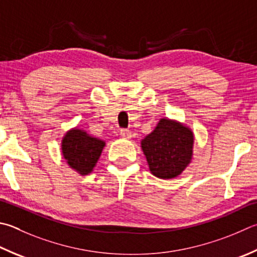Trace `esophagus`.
Returning <instances> with one entry per match:
<instances>
[{"label": "esophagus", "instance_id": "34e87169", "mask_svg": "<svg viewBox=\"0 0 257 257\" xmlns=\"http://www.w3.org/2000/svg\"><path fill=\"white\" fill-rule=\"evenodd\" d=\"M120 136L124 139H129V138H132V133H130L128 129H121Z\"/></svg>", "mask_w": 257, "mask_h": 257}]
</instances>
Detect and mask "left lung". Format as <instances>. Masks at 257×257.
Segmentation results:
<instances>
[{
  "label": "left lung",
  "instance_id": "8db88e82",
  "mask_svg": "<svg viewBox=\"0 0 257 257\" xmlns=\"http://www.w3.org/2000/svg\"><path fill=\"white\" fill-rule=\"evenodd\" d=\"M192 130L179 121L162 118L142 141L149 171L160 179H173L185 170L193 155Z\"/></svg>",
  "mask_w": 257,
  "mask_h": 257
}]
</instances>
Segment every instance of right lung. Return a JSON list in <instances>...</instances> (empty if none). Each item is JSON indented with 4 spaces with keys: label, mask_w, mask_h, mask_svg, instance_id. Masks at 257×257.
<instances>
[{
    "label": "right lung",
    "mask_w": 257,
    "mask_h": 257,
    "mask_svg": "<svg viewBox=\"0 0 257 257\" xmlns=\"http://www.w3.org/2000/svg\"><path fill=\"white\" fill-rule=\"evenodd\" d=\"M105 143L92 137L84 130H69L62 141V153L71 169L81 175H87L94 169Z\"/></svg>",
    "instance_id": "right-lung-1"
}]
</instances>
